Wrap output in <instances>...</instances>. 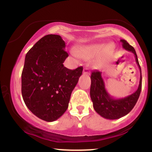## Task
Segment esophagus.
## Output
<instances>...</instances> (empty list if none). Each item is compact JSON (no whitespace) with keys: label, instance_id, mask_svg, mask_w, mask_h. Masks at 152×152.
I'll return each mask as SVG.
<instances>
[{"label":"esophagus","instance_id":"1","mask_svg":"<svg viewBox=\"0 0 152 152\" xmlns=\"http://www.w3.org/2000/svg\"><path fill=\"white\" fill-rule=\"evenodd\" d=\"M83 74H89L90 71L88 69H87V68H84L83 70Z\"/></svg>","mask_w":152,"mask_h":152}]
</instances>
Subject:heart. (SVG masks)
Here are the masks:
<instances>
[{
  "mask_svg": "<svg viewBox=\"0 0 152 152\" xmlns=\"http://www.w3.org/2000/svg\"><path fill=\"white\" fill-rule=\"evenodd\" d=\"M114 50V45L113 43H109L106 45L104 43H99L78 47L76 48V53L79 58L86 61L97 57L94 61V66L100 67L109 60Z\"/></svg>",
  "mask_w": 152,
  "mask_h": 152,
  "instance_id": "b5f03b06",
  "label": "heart"
}]
</instances>
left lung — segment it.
<instances>
[{"mask_svg": "<svg viewBox=\"0 0 152 152\" xmlns=\"http://www.w3.org/2000/svg\"><path fill=\"white\" fill-rule=\"evenodd\" d=\"M120 41L125 50L134 53L136 63L140 70V80L137 90L134 93L124 98L115 99L106 91L102 72L96 71L91 73L90 96L93 102L94 109L97 114L106 119H118L128 114L137 104L142 90V71L135 49L124 39H121Z\"/></svg>", "mask_w": 152, "mask_h": 152, "instance_id": "1", "label": "left lung"}]
</instances>
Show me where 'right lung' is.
I'll use <instances>...</instances> for the list:
<instances>
[{
	"label": "right lung",
	"mask_w": 152,
	"mask_h": 152,
	"mask_svg": "<svg viewBox=\"0 0 152 152\" xmlns=\"http://www.w3.org/2000/svg\"><path fill=\"white\" fill-rule=\"evenodd\" d=\"M66 43L58 35L39 40L25 58L21 75V93L26 106L41 119L51 122L69 106L71 94L81 76L83 67L67 69Z\"/></svg>",
	"instance_id": "add662e5"
}]
</instances>
